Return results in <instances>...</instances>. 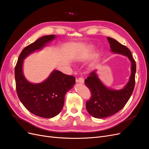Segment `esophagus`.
I'll list each match as a JSON object with an SVG mask.
<instances>
[{
    "instance_id": "1",
    "label": "esophagus",
    "mask_w": 149,
    "mask_h": 149,
    "mask_svg": "<svg viewBox=\"0 0 149 149\" xmlns=\"http://www.w3.org/2000/svg\"><path fill=\"white\" fill-rule=\"evenodd\" d=\"M76 81L77 82V83H79L81 84H83V83H84V79L83 78H81L80 77V78H79L78 79H76Z\"/></svg>"
}]
</instances>
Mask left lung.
<instances>
[{
  "instance_id": "obj_1",
  "label": "left lung",
  "mask_w": 149,
  "mask_h": 149,
  "mask_svg": "<svg viewBox=\"0 0 149 149\" xmlns=\"http://www.w3.org/2000/svg\"><path fill=\"white\" fill-rule=\"evenodd\" d=\"M112 52L127 56L131 62V75L127 84L120 90L106 87L97 77L96 70L92 71L84 83L91 91V96L86 101V107L90 115L96 118H104L121 110L131 96L135 86L136 72V61L130 49L115 39L107 38Z\"/></svg>"
}]
</instances>
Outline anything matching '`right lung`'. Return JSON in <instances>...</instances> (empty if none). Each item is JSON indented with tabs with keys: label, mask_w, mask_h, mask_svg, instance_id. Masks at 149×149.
Instances as JSON below:
<instances>
[{
	"label": "right lung",
	"mask_w": 149,
	"mask_h": 149,
	"mask_svg": "<svg viewBox=\"0 0 149 149\" xmlns=\"http://www.w3.org/2000/svg\"><path fill=\"white\" fill-rule=\"evenodd\" d=\"M55 35L40 38L23 49L15 67V79L18 97L26 109L44 118H52L61 112L66 93L73 87L75 78L58 70H54L43 82L33 84L24 77L22 66L24 60L29 54L41 49Z\"/></svg>",
	"instance_id": "add662e5"
}]
</instances>
